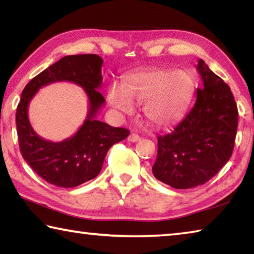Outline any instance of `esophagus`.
I'll return each instance as SVG.
<instances>
[{
	"label": "esophagus",
	"instance_id": "34e87169",
	"mask_svg": "<svg viewBox=\"0 0 254 254\" xmlns=\"http://www.w3.org/2000/svg\"><path fill=\"white\" fill-rule=\"evenodd\" d=\"M127 140L130 141V142H137V141H140V136L135 134V133H131V134L128 135Z\"/></svg>",
	"mask_w": 254,
	"mask_h": 254
}]
</instances>
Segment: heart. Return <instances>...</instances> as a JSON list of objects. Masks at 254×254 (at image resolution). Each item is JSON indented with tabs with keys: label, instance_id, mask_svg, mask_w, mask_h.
Masks as SVG:
<instances>
[{
	"label": "heart",
	"instance_id": "1",
	"mask_svg": "<svg viewBox=\"0 0 254 254\" xmlns=\"http://www.w3.org/2000/svg\"><path fill=\"white\" fill-rule=\"evenodd\" d=\"M194 94L195 81L187 72L153 68L128 75L123 86H112L107 98L111 106L127 114L134 111V103L143 104L145 120L167 127L183 119Z\"/></svg>",
	"mask_w": 254,
	"mask_h": 254
}]
</instances>
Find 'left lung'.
Returning a JSON list of instances; mask_svg holds the SVG:
<instances>
[{
	"instance_id": "8db88e82",
	"label": "left lung",
	"mask_w": 254,
	"mask_h": 254,
	"mask_svg": "<svg viewBox=\"0 0 254 254\" xmlns=\"http://www.w3.org/2000/svg\"><path fill=\"white\" fill-rule=\"evenodd\" d=\"M203 81L196 103L175 130L158 136L152 174L176 189H188L213 178L230 160L238 130V106L229 85L203 59L196 67Z\"/></svg>"
}]
</instances>
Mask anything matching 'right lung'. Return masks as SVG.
Wrapping results in <instances>:
<instances>
[{
  "instance_id": "obj_1",
  "label": "right lung",
  "mask_w": 254,
  "mask_h": 254,
  "mask_svg": "<svg viewBox=\"0 0 254 254\" xmlns=\"http://www.w3.org/2000/svg\"><path fill=\"white\" fill-rule=\"evenodd\" d=\"M103 59L97 55H74L58 60L25 86L16 109L15 122L21 154L28 165L47 183L72 188L95 178L112 145L127 139L130 131L96 120L105 103L97 91L102 85ZM56 81H70L84 88L89 112L75 134L60 143L42 139L28 121L27 109L35 93Z\"/></svg>"
}]
</instances>
